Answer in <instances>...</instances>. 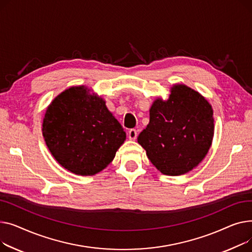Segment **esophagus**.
I'll return each instance as SVG.
<instances>
[{
    "instance_id": "esophagus-1",
    "label": "esophagus",
    "mask_w": 252,
    "mask_h": 252,
    "mask_svg": "<svg viewBox=\"0 0 252 252\" xmlns=\"http://www.w3.org/2000/svg\"><path fill=\"white\" fill-rule=\"evenodd\" d=\"M128 136L132 140L136 139V137H137V130L136 129H130L129 132H128Z\"/></svg>"
}]
</instances>
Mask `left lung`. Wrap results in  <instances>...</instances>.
<instances>
[{
  "label": "left lung",
  "mask_w": 252,
  "mask_h": 252,
  "mask_svg": "<svg viewBox=\"0 0 252 252\" xmlns=\"http://www.w3.org/2000/svg\"><path fill=\"white\" fill-rule=\"evenodd\" d=\"M214 137L210 103L191 88L172 87L169 99H157L150 110V123L138 143L162 174L179 176L195 168L208 154Z\"/></svg>",
  "instance_id": "left-lung-1"
}]
</instances>
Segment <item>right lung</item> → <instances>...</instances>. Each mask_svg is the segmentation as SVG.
<instances>
[{
    "instance_id": "obj_1",
    "label": "right lung",
    "mask_w": 252,
    "mask_h": 252,
    "mask_svg": "<svg viewBox=\"0 0 252 252\" xmlns=\"http://www.w3.org/2000/svg\"><path fill=\"white\" fill-rule=\"evenodd\" d=\"M42 134L59 164L82 176L105 169L126 138L106 102L88 95L83 86L71 87L52 101Z\"/></svg>"
}]
</instances>
